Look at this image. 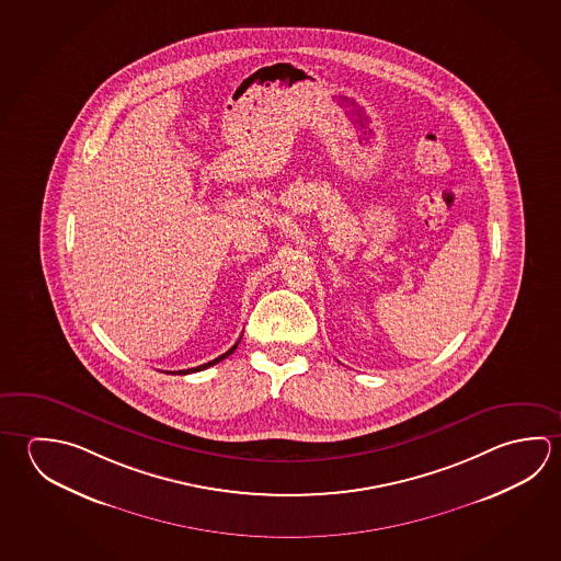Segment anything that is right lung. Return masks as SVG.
<instances>
[{"label":"right lung","instance_id":"obj_1","mask_svg":"<svg viewBox=\"0 0 561 561\" xmlns=\"http://www.w3.org/2000/svg\"><path fill=\"white\" fill-rule=\"evenodd\" d=\"M238 343H240V341H238ZM238 343H234V346H230L227 353L220 354V356H218V358H215V360H210V363L207 364H201V366H197V368H188V370H179L178 374L198 373V370H205V368H208V366H215V364L220 363V360H225L227 356H230V354L234 353V351H237Z\"/></svg>","mask_w":561,"mask_h":561}]
</instances>
